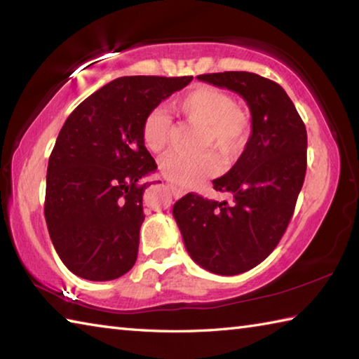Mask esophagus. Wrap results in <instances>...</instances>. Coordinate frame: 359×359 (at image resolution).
Masks as SVG:
<instances>
[{"mask_svg":"<svg viewBox=\"0 0 359 359\" xmlns=\"http://www.w3.org/2000/svg\"><path fill=\"white\" fill-rule=\"evenodd\" d=\"M168 188H170V191L175 196V197H180V196H184L185 194V191L182 188H177L175 185H172V184H168Z\"/></svg>","mask_w":359,"mask_h":359,"instance_id":"34e87169","label":"esophagus"}]
</instances>
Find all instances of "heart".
<instances>
[{"label": "heart", "instance_id": "1", "mask_svg": "<svg viewBox=\"0 0 359 359\" xmlns=\"http://www.w3.org/2000/svg\"><path fill=\"white\" fill-rule=\"evenodd\" d=\"M184 116L207 126L205 143L220 151L226 160H236L250 142L253 121L251 116L236 106L234 98L222 89L210 85H197L188 90L175 103ZM171 120L162 109H152L143 120L142 140L149 151L160 152L170 140ZM220 170V158L216 152L189 156L170 152L160 162V172L172 184L193 188L202 184Z\"/></svg>", "mask_w": 359, "mask_h": 359}]
</instances>
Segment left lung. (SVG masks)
Instances as JSON below:
<instances>
[{
    "mask_svg": "<svg viewBox=\"0 0 359 359\" xmlns=\"http://www.w3.org/2000/svg\"><path fill=\"white\" fill-rule=\"evenodd\" d=\"M197 80L239 94L248 104L253 131L231 170L212 180L231 202L189 193L174 203L172 216L197 265L234 276L261 264L285 233L306 177L307 131L278 83L242 71L197 75Z\"/></svg>",
    "mask_w": 359,
    "mask_h": 359,
    "instance_id": "1",
    "label": "left lung"
}]
</instances>
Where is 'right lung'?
I'll return each instance as SVG.
<instances>
[{"mask_svg": "<svg viewBox=\"0 0 359 359\" xmlns=\"http://www.w3.org/2000/svg\"><path fill=\"white\" fill-rule=\"evenodd\" d=\"M193 77H120L81 102L60 131L46 175L44 217L77 276L112 280L133 269L144 220L143 177L157 170L143 120Z\"/></svg>", "mask_w": 359, "mask_h": 359, "instance_id": "obj_1", "label": "right lung"}]
</instances>
